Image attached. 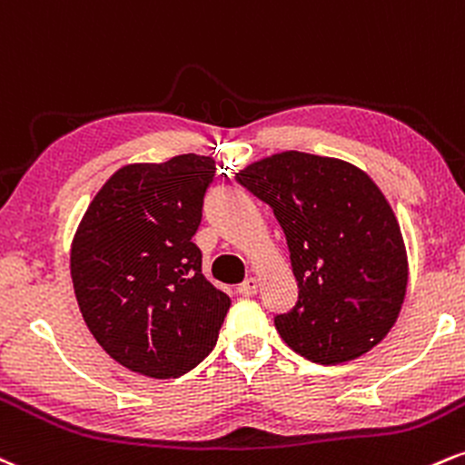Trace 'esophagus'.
<instances>
[{
    "label": "esophagus",
    "instance_id": "1",
    "mask_svg": "<svg viewBox=\"0 0 465 465\" xmlns=\"http://www.w3.org/2000/svg\"><path fill=\"white\" fill-rule=\"evenodd\" d=\"M237 292L242 293V296H254L256 292H259V278H254V276H250V278H245V281L242 282V285L237 287Z\"/></svg>",
    "mask_w": 465,
    "mask_h": 465
}]
</instances>
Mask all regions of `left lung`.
<instances>
[{
  "mask_svg": "<svg viewBox=\"0 0 465 465\" xmlns=\"http://www.w3.org/2000/svg\"><path fill=\"white\" fill-rule=\"evenodd\" d=\"M287 237L298 302L274 324L292 351L331 365L372 351L407 293V250L390 202L340 158L281 152L237 173Z\"/></svg>",
  "mask_w": 465,
  "mask_h": 465,
  "instance_id": "8db88e82",
  "label": "left lung"
}]
</instances>
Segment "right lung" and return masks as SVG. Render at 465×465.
Wrapping results in <instances>:
<instances>
[{"instance_id": "add662e5", "label": "right lung", "mask_w": 465, "mask_h": 465, "mask_svg": "<svg viewBox=\"0 0 465 465\" xmlns=\"http://www.w3.org/2000/svg\"><path fill=\"white\" fill-rule=\"evenodd\" d=\"M215 176L211 156L134 163L106 180L71 243L82 318L117 363L176 379L213 351L231 298L202 274L191 242Z\"/></svg>"}]
</instances>
